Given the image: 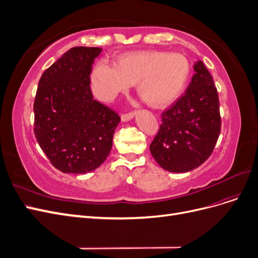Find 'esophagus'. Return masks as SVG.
I'll return each mask as SVG.
<instances>
[{"label":"esophagus","mask_w":258,"mask_h":258,"mask_svg":"<svg viewBox=\"0 0 258 258\" xmlns=\"http://www.w3.org/2000/svg\"><path fill=\"white\" fill-rule=\"evenodd\" d=\"M134 116H135V112H129V113H126V114H122L121 115V121H128V120L134 118Z\"/></svg>","instance_id":"1"}]
</instances>
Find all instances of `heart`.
Here are the masks:
<instances>
[{
    "mask_svg": "<svg viewBox=\"0 0 258 258\" xmlns=\"http://www.w3.org/2000/svg\"><path fill=\"white\" fill-rule=\"evenodd\" d=\"M190 63L178 53L142 50L123 54L116 66L100 60L91 72V88L103 101L113 100L138 83L139 93L155 107H165L182 96L190 76Z\"/></svg>",
    "mask_w": 258,
    "mask_h": 258,
    "instance_id": "obj_1",
    "label": "heart"
}]
</instances>
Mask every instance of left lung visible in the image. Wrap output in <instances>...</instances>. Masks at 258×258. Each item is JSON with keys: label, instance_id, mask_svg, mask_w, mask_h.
Listing matches in <instances>:
<instances>
[{"label": "left lung", "instance_id": "obj_1", "mask_svg": "<svg viewBox=\"0 0 258 258\" xmlns=\"http://www.w3.org/2000/svg\"><path fill=\"white\" fill-rule=\"evenodd\" d=\"M194 70L186 92L162 113L150 146L154 159L170 172H188L201 166L221 134L220 101L212 75L200 60Z\"/></svg>", "mask_w": 258, "mask_h": 258}]
</instances>
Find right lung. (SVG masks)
I'll list each match as a JSON object with an SVG mask.
<instances>
[{"label":"right lung","mask_w":258,"mask_h":258,"mask_svg":"<svg viewBox=\"0 0 258 258\" xmlns=\"http://www.w3.org/2000/svg\"><path fill=\"white\" fill-rule=\"evenodd\" d=\"M99 47H73L42 74L33 104L34 135L51 165L84 174L100 167L120 117L92 97L90 73Z\"/></svg>","instance_id":"obj_1"}]
</instances>
